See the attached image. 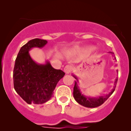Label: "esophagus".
Segmentation results:
<instances>
[{"label":"esophagus","mask_w":131,"mask_h":131,"mask_svg":"<svg viewBox=\"0 0 131 131\" xmlns=\"http://www.w3.org/2000/svg\"><path fill=\"white\" fill-rule=\"evenodd\" d=\"M72 69L73 67L71 66H70V65H68V66H66L64 68V71L66 73H70L71 71H72Z\"/></svg>","instance_id":"esophagus-1"}]
</instances>
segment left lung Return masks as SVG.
Here are the masks:
<instances>
[{
  "label": "left lung",
  "mask_w": 131,
  "mask_h": 131,
  "mask_svg": "<svg viewBox=\"0 0 131 131\" xmlns=\"http://www.w3.org/2000/svg\"><path fill=\"white\" fill-rule=\"evenodd\" d=\"M113 54V53H112ZM77 81H75V86L73 88V97L75 98V100L78 102L79 104L82 105V106H84L86 107H96L98 106H101L102 104L105 102L106 100H107V98L112 95L113 92H114L115 89V86H116L117 83V78L115 79V83H114V86L113 89H112L110 93L107 94L106 95L104 96H100L98 98H91V97H86L83 95L80 91V89L79 88L78 85H77V83L78 82V79L74 76Z\"/></svg>",
  "instance_id": "8db88e82"
}]
</instances>
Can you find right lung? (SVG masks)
<instances>
[{
    "label": "right lung",
    "instance_id": "right-lung-1",
    "mask_svg": "<svg viewBox=\"0 0 131 131\" xmlns=\"http://www.w3.org/2000/svg\"><path fill=\"white\" fill-rule=\"evenodd\" d=\"M46 40L34 39L19 50L15 61L14 86L16 92L27 104H43L52 98L54 90L65 73L52 67L49 62L39 64L32 60L29 51L32 48H42Z\"/></svg>",
    "mask_w": 131,
    "mask_h": 131
}]
</instances>
